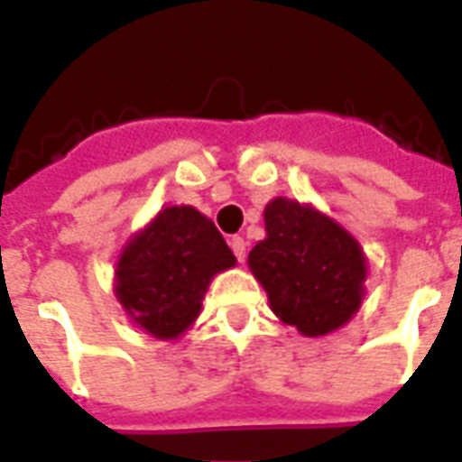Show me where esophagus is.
I'll return each mask as SVG.
<instances>
[{"label": "esophagus", "mask_w": 462, "mask_h": 462, "mask_svg": "<svg viewBox=\"0 0 462 462\" xmlns=\"http://www.w3.org/2000/svg\"><path fill=\"white\" fill-rule=\"evenodd\" d=\"M228 244H231V251L236 254V258H238V261L244 263V258H245V241H244V238H241V236H234V238L228 241Z\"/></svg>", "instance_id": "1"}]
</instances>
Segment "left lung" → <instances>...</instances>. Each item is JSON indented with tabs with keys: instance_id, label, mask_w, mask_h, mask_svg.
Segmentation results:
<instances>
[{
	"instance_id": "8db88e82",
	"label": "left lung",
	"mask_w": 462,
	"mask_h": 462,
	"mask_svg": "<svg viewBox=\"0 0 462 462\" xmlns=\"http://www.w3.org/2000/svg\"><path fill=\"white\" fill-rule=\"evenodd\" d=\"M265 238L248 268L271 310L305 337H322L352 319L365 298L366 258L349 231L318 208L278 197L263 211Z\"/></svg>"
}]
</instances>
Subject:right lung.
<instances>
[{
	"label": "right lung",
	"mask_w": 462,
	"mask_h": 462,
	"mask_svg": "<svg viewBox=\"0 0 462 462\" xmlns=\"http://www.w3.org/2000/svg\"><path fill=\"white\" fill-rule=\"evenodd\" d=\"M234 265L211 218L194 207H167L123 248L116 295L147 335L177 339L199 318L211 278Z\"/></svg>",
	"instance_id": "right-lung-1"
}]
</instances>
